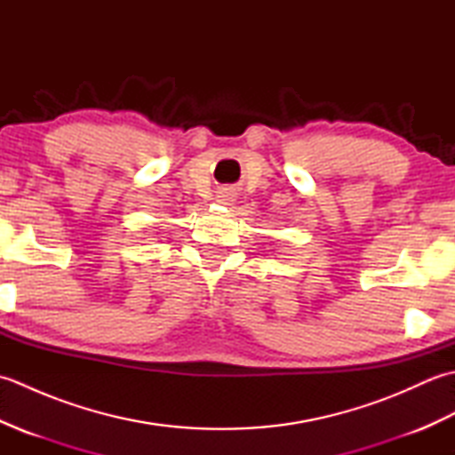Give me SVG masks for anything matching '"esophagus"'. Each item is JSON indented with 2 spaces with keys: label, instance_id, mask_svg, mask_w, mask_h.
<instances>
[{
  "label": "esophagus",
  "instance_id": "34e87169",
  "mask_svg": "<svg viewBox=\"0 0 455 455\" xmlns=\"http://www.w3.org/2000/svg\"><path fill=\"white\" fill-rule=\"evenodd\" d=\"M217 201H219V203H225V205H228L230 201H235V193L230 191V189H222V191H219Z\"/></svg>",
  "mask_w": 455,
  "mask_h": 455
}]
</instances>
